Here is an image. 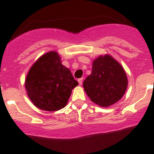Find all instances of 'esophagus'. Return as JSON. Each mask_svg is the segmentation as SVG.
I'll use <instances>...</instances> for the list:
<instances>
[{"instance_id": "34e87169", "label": "esophagus", "mask_w": 154, "mask_h": 154, "mask_svg": "<svg viewBox=\"0 0 154 154\" xmlns=\"http://www.w3.org/2000/svg\"><path fill=\"white\" fill-rule=\"evenodd\" d=\"M78 82H79V84L80 85H82V82H83V79H82V78L79 79H78Z\"/></svg>"}]
</instances>
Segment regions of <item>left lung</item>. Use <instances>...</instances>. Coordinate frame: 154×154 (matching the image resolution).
Here are the masks:
<instances>
[{
	"label": "left lung",
	"mask_w": 154,
	"mask_h": 154,
	"mask_svg": "<svg viewBox=\"0 0 154 154\" xmlns=\"http://www.w3.org/2000/svg\"><path fill=\"white\" fill-rule=\"evenodd\" d=\"M128 79L124 69L113 57L100 55L92 62V72L83 82V88L92 103L109 107L126 92Z\"/></svg>",
	"instance_id": "8db88e82"
}]
</instances>
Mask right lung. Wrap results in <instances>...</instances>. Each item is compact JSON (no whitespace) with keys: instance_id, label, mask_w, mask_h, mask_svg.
<instances>
[{"instance_id":"obj_1","label":"right lung","mask_w":154,"mask_h":154,"mask_svg":"<svg viewBox=\"0 0 154 154\" xmlns=\"http://www.w3.org/2000/svg\"><path fill=\"white\" fill-rule=\"evenodd\" d=\"M78 85L55 51L45 53L32 65L24 82L32 103L40 109L49 112L64 108L72 89Z\"/></svg>"}]
</instances>
